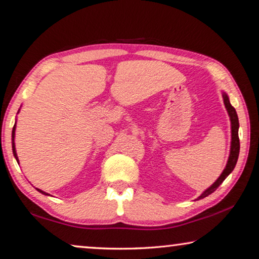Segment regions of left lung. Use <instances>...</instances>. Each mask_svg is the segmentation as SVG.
I'll return each instance as SVG.
<instances>
[{
  "mask_svg": "<svg viewBox=\"0 0 259 259\" xmlns=\"http://www.w3.org/2000/svg\"><path fill=\"white\" fill-rule=\"evenodd\" d=\"M224 102L226 105V109L229 113L230 116V121H231V149H230V156L229 159H228V163L225 170L222 171V174L220 175L219 179H218L213 184H212L209 189H207L205 192H203L200 196L199 199H203V197L210 195L211 193L218 189L220 186V184L226 180V177L229 175L232 170H234L235 166L237 164L238 160V156H239V150H240V143H239V136H238V129H239V121H238V115L234 106H232L229 102V98L226 93H224Z\"/></svg>",
  "mask_w": 259,
  "mask_h": 259,
  "instance_id": "8db88e82",
  "label": "left lung"
}]
</instances>
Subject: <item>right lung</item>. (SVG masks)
I'll return each mask as SVG.
<instances>
[{
	"instance_id": "add662e5",
	"label": "right lung",
	"mask_w": 259,
	"mask_h": 259,
	"mask_svg": "<svg viewBox=\"0 0 259 259\" xmlns=\"http://www.w3.org/2000/svg\"><path fill=\"white\" fill-rule=\"evenodd\" d=\"M14 131H15V124H14V126H13V130H12V150H13V155H14V157H15V159H17V161H18V164H19V159H18V156H17V151H15V147H14ZM40 193H42V194H47V193H45L44 191H41V190H39V189H37Z\"/></svg>"
}]
</instances>
